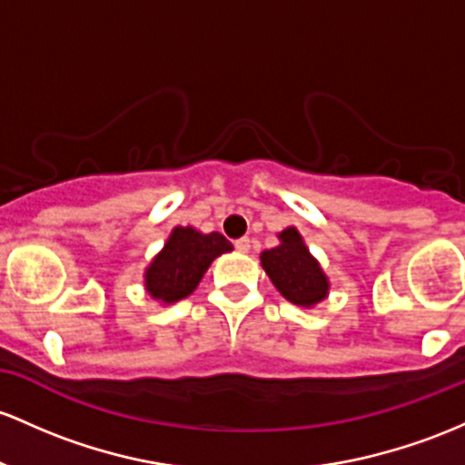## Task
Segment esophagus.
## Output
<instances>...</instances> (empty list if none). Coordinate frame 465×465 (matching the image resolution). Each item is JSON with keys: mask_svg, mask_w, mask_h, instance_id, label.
<instances>
[{"mask_svg": "<svg viewBox=\"0 0 465 465\" xmlns=\"http://www.w3.org/2000/svg\"><path fill=\"white\" fill-rule=\"evenodd\" d=\"M233 244H236L238 252L244 253V252H249V247H252V241H249V238H238V241Z\"/></svg>", "mask_w": 465, "mask_h": 465, "instance_id": "esophagus-1", "label": "esophagus"}]
</instances>
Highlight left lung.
Listing matches in <instances>:
<instances>
[{"instance_id":"1","label":"left lung","mask_w":465,"mask_h":465,"mask_svg":"<svg viewBox=\"0 0 465 465\" xmlns=\"http://www.w3.org/2000/svg\"><path fill=\"white\" fill-rule=\"evenodd\" d=\"M278 238L282 242L269 252H262L260 256L264 272L289 302L300 304V307H313L326 298L329 280L309 253L298 229H284Z\"/></svg>"}]
</instances>
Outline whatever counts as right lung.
Masks as SVG:
<instances>
[{
    "mask_svg": "<svg viewBox=\"0 0 465 465\" xmlns=\"http://www.w3.org/2000/svg\"><path fill=\"white\" fill-rule=\"evenodd\" d=\"M232 252V242L221 233H201L192 227H176L163 252L145 273V287L161 302H178L198 287L212 260Z\"/></svg>",
    "mask_w": 465,
    "mask_h": 465,
    "instance_id": "add662e5",
    "label": "right lung"
}]
</instances>
